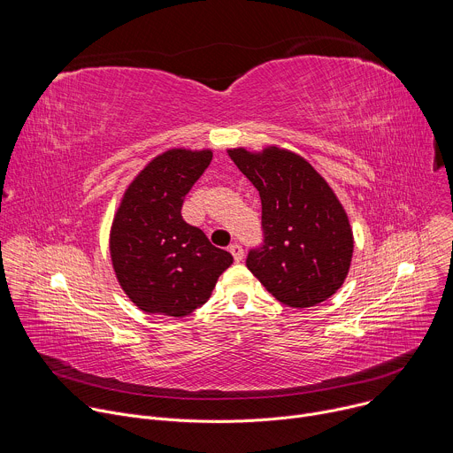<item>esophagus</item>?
<instances>
[{
    "instance_id": "esophagus-1",
    "label": "esophagus",
    "mask_w": 453,
    "mask_h": 453,
    "mask_svg": "<svg viewBox=\"0 0 453 453\" xmlns=\"http://www.w3.org/2000/svg\"><path fill=\"white\" fill-rule=\"evenodd\" d=\"M229 252L233 254V257H234V262H242L243 260V249H242V245L240 243H231L229 245Z\"/></svg>"
}]
</instances>
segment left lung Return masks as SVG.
I'll return each instance as SVG.
<instances>
[{"instance_id": "left-lung-1", "label": "left lung", "mask_w": 453, "mask_h": 453, "mask_svg": "<svg viewBox=\"0 0 453 453\" xmlns=\"http://www.w3.org/2000/svg\"><path fill=\"white\" fill-rule=\"evenodd\" d=\"M229 156L262 199L264 242L249 249L247 269L287 306L326 301L344 283L353 254L348 215L328 182L308 161L276 147Z\"/></svg>"}]
</instances>
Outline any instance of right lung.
<instances>
[{
  "instance_id": "1",
  "label": "right lung",
  "mask_w": 453,
  "mask_h": 453,
  "mask_svg": "<svg viewBox=\"0 0 453 453\" xmlns=\"http://www.w3.org/2000/svg\"><path fill=\"white\" fill-rule=\"evenodd\" d=\"M211 159V150H168L125 191L111 229V257L121 288L143 311L189 315L233 264L227 250L180 215L184 197Z\"/></svg>"
}]
</instances>
